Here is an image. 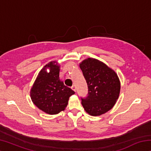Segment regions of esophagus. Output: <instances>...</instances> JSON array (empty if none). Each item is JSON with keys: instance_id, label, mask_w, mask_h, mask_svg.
<instances>
[{"instance_id": "esophagus-1", "label": "esophagus", "mask_w": 151, "mask_h": 151, "mask_svg": "<svg viewBox=\"0 0 151 151\" xmlns=\"http://www.w3.org/2000/svg\"><path fill=\"white\" fill-rule=\"evenodd\" d=\"M71 88H72L74 91L76 92V86L75 85H73L72 86H71Z\"/></svg>"}]
</instances>
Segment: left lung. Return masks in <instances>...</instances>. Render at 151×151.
Segmentation results:
<instances>
[{
  "mask_svg": "<svg viewBox=\"0 0 151 151\" xmlns=\"http://www.w3.org/2000/svg\"><path fill=\"white\" fill-rule=\"evenodd\" d=\"M88 86V94L81 98L82 105L92 116L111 110L119 98L121 84L118 76L105 64L88 58L80 64Z\"/></svg>",
  "mask_w": 151,
  "mask_h": 151,
  "instance_id": "obj_1",
  "label": "left lung"
}]
</instances>
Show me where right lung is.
I'll list each match as a JSON object with an SVG mask.
<instances>
[{
	"instance_id": "obj_1",
	"label": "right lung",
	"mask_w": 151,
	"mask_h": 151,
	"mask_svg": "<svg viewBox=\"0 0 151 151\" xmlns=\"http://www.w3.org/2000/svg\"><path fill=\"white\" fill-rule=\"evenodd\" d=\"M49 68V73L46 69ZM59 66L50 62L40 70L30 91L32 101L38 108L49 114H57L67 106L69 97L75 94L59 78Z\"/></svg>"
}]
</instances>
